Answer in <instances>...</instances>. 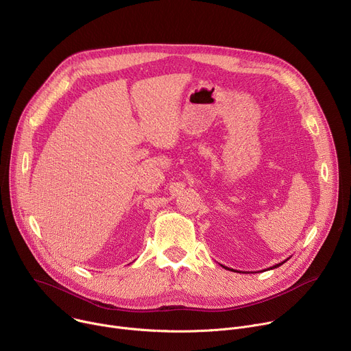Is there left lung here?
Listing matches in <instances>:
<instances>
[{"label":"left lung","mask_w":351,"mask_h":351,"mask_svg":"<svg viewBox=\"0 0 351 351\" xmlns=\"http://www.w3.org/2000/svg\"><path fill=\"white\" fill-rule=\"evenodd\" d=\"M283 263H285V261H283ZM283 263H280V264H276V265H274V267H272V268H269V269H274V268H278V267H279V265H282V264H283ZM225 268H226V267H225ZM226 269H229V268H226Z\"/></svg>","instance_id":"left-lung-1"}]
</instances>
